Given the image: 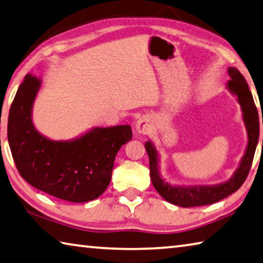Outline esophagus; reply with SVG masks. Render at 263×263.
I'll list each match as a JSON object with an SVG mask.
<instances>
[{
    "label": "esophagus",
    "instance_id": "obj_1",
    "mask_svg": "<svg viewBox=\"0 0 263 263\" xmlns=\"http://www.w3.org/2000/svg\"><path fill=\"white\" fill-rule=\"evenodd\" d=\"M135 128L139 134L141 135H145V134H149L151 132V124L149 122V120L146 118H140L137 120L136 123H135Z\"/></svg>",
    "mask_w": 263,
    "mask_h": 263
}]
</instances>
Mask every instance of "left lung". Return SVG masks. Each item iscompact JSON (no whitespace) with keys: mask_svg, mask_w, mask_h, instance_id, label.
<instances>
[{"mask_svg":"<svg viewBox=\"0 0 263 263\" xmlns=\"http://www.w3.org/2000/svg\"><path fill=\"white\" fill-rule=\"evenodd\" d=\"M230 81L228 82V89L232 95L237 97L238 103L241 107L242 120L247 130V146L242 158L240 159L238 168L234 171L232 177L228 181L217 183V185H194V186H174L165 181L160 177L159 172V157L158 151L151 141L145 142V150L149 156L150 162V178L156 191L164 200L172 204H176L183 208L188 206H200L213 204L215 202L225 199L229 195L233 194L241 187L246 180L250 172L253 158L256 150L257 142L260 135V122L259 114L253 99V96L248 87L247 82L240 71L237 68L230 67L228 69ZM263 123V118H262ZM263 145V140H262Z\"/></svg>","mask_w":263,"mask_h":263,"instance_id":"1","label":"left lung"}]
</instances>
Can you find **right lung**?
I'll return each mask as SVG.
<instances>
[{
    "instance_id": "right-lung-1",
    "label": "right lung",
    "mask_w": 263,
    "mask_h": 263,
    "mask_svg": "<svg viewBox=\"0 0 263 263\" xmlns=\"http://www.w3.org/2000/svg\"><path fill=\"white\" fill-rule=\"evenodd\" d=\"M40 86V78L27 73L9 112L8 141L18 172L31 186L58 199L95 200L109 185L115 156L132 140V127H95L73 140H49L32 122Z\"/></svg>"
}]
</instances>
